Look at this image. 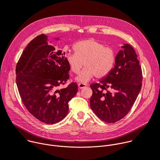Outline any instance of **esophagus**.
I'll return each instance as SVG.
<instances>
[{"label":"esophagus","mask_w":160,"mask_h":160,"mask_svg":"<svg viewBox=\"0 0 160 160\" xmlns=\"http://www.w3.org/2000/svg\"><path fill=\"white\" fill-rule=\"evenodd\" d=\"M87 86V85L86 84H83V83H79L78 84V87L79 89H82L84 88Z\"/></svg>","instance_id":"34e87169"}]
</instances>
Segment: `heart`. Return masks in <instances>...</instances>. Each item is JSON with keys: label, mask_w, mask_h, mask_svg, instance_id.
<instances>
[{"label": "heart", "mask_w": 160, "mask_h": 160, "mask_svg": "<svg viewBox=\"0 0 160 160\" xmlns=\"http://www.w3.org/2000/svg\"><path fill=\"white\" fill-rule=\"evenodd\" d=\"M74 49L75 53L67 54L66 59L74 74H79L83 65L85 67L76 78L79 82H88L94 76L97 79L103 78L114 65L115 51L93 39L79 41Z\"/></svg>", "instance_id": "obj_1"}]
</instances>
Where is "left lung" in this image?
Here are the masks:
<instances>
[{"instance_id":"left-lung-1","label":"left lung","mask_w":160,"mask_h":160,"mask_svg":"<svg viewBox=\"0 0 160 160\" xmlns=\"http://www.w3.org/2000/svg\"><path fill=\"white\" fill-rule=\"evenodd\" d=\"M121 48L111 72L99 83L90 86V107L99 118L109 123L119 121L128 113L141 89L142 76L138 56L129 44H123Z\"/></svg>"}]
</instances>
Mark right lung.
Returning a JSON list of instances; mask_svg holds the SVG:
<instances>
[{"label": "right lung", "mask_w": 160, "mask_h": 160, "mask_svg": "<svg viewBox=\"0 0 160 160\" xmlns=\"http://www.w3.org/2000/svg\"><path fill=\"white\" fill-rule=\"evenodd\" d=\"M48 41V36L41 34L29 43L16 66V83L29 112L46 124H54L68 114V102L76 94L78 85L72 82L58 89L69 79L70 68L65 52L56 51Z\"/></svg>", "instance_id": "add662e5"}]
</instances>
